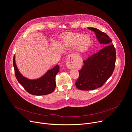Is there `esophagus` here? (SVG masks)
<instances>
[{"label": "esophagus", "mask_w": 132, "mask_h": 132, "mask_svg": "<svg viewBox=\"0 0 132 132\" xmlns=\"http://www.w3.org/2000/svg\"><path fill=\"white\" fill-rule=\"evenodd\" d=\"M66 66H67V68L70 69H72L75 68V66H74L73 63L71 61H70V59L68 60L66 62Z\"/></svg>", "instance_id": "1"}]
</instances>
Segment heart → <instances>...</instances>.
Here are the masks:
<instances>
[{"label": "heart", "mask_w": 132, "mask_h": 132, "mask_svg": "<svg viewBox=\"0 0 132 132\" xmlns=\"http://www.w3.org/2000/svg\"><path fill=\"white\" fill-rule=\"evenodd\" d=\"M64 44L67 47H72L76 45L77 51L82 52L89 48L91 44V39L87 35L70 32L65 36Z\"/></svg>", "instance_id": "b5f03b06"}]
</instances>
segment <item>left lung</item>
Here are the masks:
<instances>
[{
	"mask_svg": "<svg viewBox=\"0 0 132 132\" xmlns=\"http://www.w3.org/2000/svg\"><path fill=\"white\" fill-rule=\"evenodd\" d=\"M88 29L94 32L100 43L106 46L83 61L84 64L79 70V77L76 82V87L83 91L93 90L102 86L112 75L116 60V49L110 38L96 28Z\"/></svg>",
	"mask_w": 132,
	"mask_h": 132,
	"instance_id": "left-lung-1",
	"label": "left lung"
}]
</instances>
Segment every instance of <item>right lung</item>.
Wrapping results in <instances>:
<instances>
[{
	"label": "right lung",
	"instance_id": "right-lung-1",
	"mask_svg": "<svg viewBox=\"0 0 132 132\" xmlns=\"http://www.w3.org/2000/svg\"><path fill=\"white\" fill-rule=\"evenodd\" d=\"M13 66L15 75L18 82L29 93L34 95H45L52 93L56 87L55 76L60 71V67L56 65L41 77L30 80L24 77L19 71L15 63V55L13 57Z\"/></svg>",
	"mask_w": 132,
	"mask_h": 132
}]
</instances>
